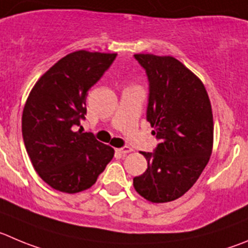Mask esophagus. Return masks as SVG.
Masks as SVG:
<instances>
[{"mask_svg": "<svg viewBox=\"0 0 248 248\" xmlns=\"http://www.w3.org/2000/svg\"><path fill=\"white\" fill-rule=\"evenodd\" d=\"M117 152L120 153V154H128V153H131L132 152V148H129V147H122V148H119V149H116Z\"/></svg>", "mask_w": 248, "mask_h": 248, "instance_id": "1", "label": "esophagus"}]
</instances>
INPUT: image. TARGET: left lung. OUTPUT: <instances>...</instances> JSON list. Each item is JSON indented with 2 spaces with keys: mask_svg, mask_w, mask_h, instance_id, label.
Wrapping results in <instances>:
<instances>
[{
  "mask_svg": "<svg viewBox=\"0 0 248 248\" xmlns=\"http://www.w3.org/2000/svg\"><path fill=\"white\" fill-rule=\"evenodd\" d=\"M135 59L147 72V120L160 143L154 153L142 152L148 169L133 186L149 202H171L196 184L209 161L212 105L202 80L175 57L136 54Z\"/></svg>",
  "mask_w": 248,
  "mask_h": 248,
  "instance_id": "8db88e82",
  "label": "left lung"
}]
</instances>
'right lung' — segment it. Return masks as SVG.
Listing matches in <instances>:
<instances>
[{
    "label": "right lung",
    "instance_id": "add662e5",
    "mask_svg": "<svg viewBox=\"0 0 248 248\" xmlns=\"http://www.w3.org/2000/svg\"><path fill=\"white\" fill-rule=\"evenodd\" d=\"M117 54L79 50L46 71L30 92L22 116L25 149L39 176L54 189L78 193L90 188L115 150L83 133L88 90Z\"/></svg>",
    "mask_w": 248,
    "mask_h": 248
}]
</instances>
